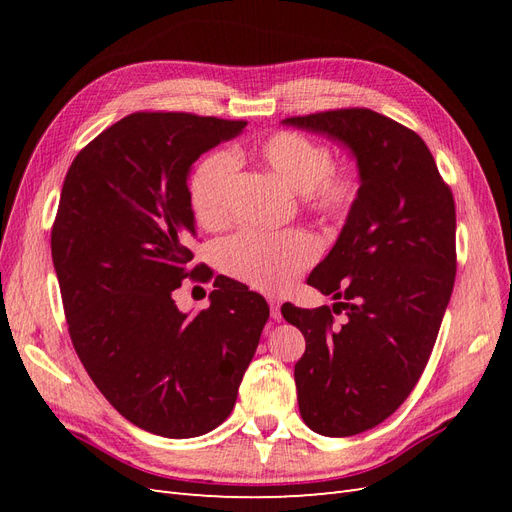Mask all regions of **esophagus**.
I'll return each mask as SVG.
<instances>
[{
    "instance_id": "esophagus-1",
    "label": "esophagus",
    "mask_w": 512,
    "mask_h": 512,
    "mask_svg": "<svg viewBox=\"0 0 512 512\" xmlns=\"http://www.w3.org/2000/svg\"><path fill=\"white\" fill-rule=\"evenodd\" d=\"M267 301H269V307H271V316H273L275 320H280V318H282V312H280L282 301L277 299V297H267Z\"/></svg>"
}]
</instances>
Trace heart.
Wrapping results in <instances>:
<instances>
[{
  "instance_id": "obj_1",
  "label": "heart",
  "mask_w": 512,
  "mask_h": 512,
  "mask_svg": "<svg viewBox=\"0 0 512 512\" xmlns=\"http://www.w3.org/2000/svg\"><path fill=\"white\" fill-rule=\"evenodd\" d=\"M252 156L292 194H299L307 211L322 220H344L361 192V175L354 166H333L331 149L301 132L282 130L262 138ZM235 162L213 153L190 179V205L205 228H220L230 218V185ZM318 256L316 241L301 230L267 235L245 230L228 239L220 262L228 275L258 290H282L294 282Z\"/></svg>"
}]
</instances>
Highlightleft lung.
Wrapping results in <instances>:
<instances>
[{
	"label": "left lung",
	"mask_w": 512,
	"mask_h": 512,
	"mask_svg": "<svg viewBox=\"0 0 512 512\" xmlns=\"http://www.w3.org/2000/svg\"><path fill=\"white\" fill-rule=\"evenodd\" d=\"M282 123L352 151L361 192L307 284L333 309L282 305L305 337L294 365L305 425L329 438L367 431L412 393L436 344L457 273L455 200L423 138L369 108ZM347 312L342 328L332 312Z\"/></svg>",
	"instance_id": "1"
}]
</instances>
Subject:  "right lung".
I'll list each match as a JSON object with an SVG mask.
<instances>
[{"instance_id": "obj_1", "label": "right lung", "mask_w": 512, "mask_h": 512, "mask_svg": "<svg viewBox=\"0 0 512 512\" xmlns=\"http://www.w3.org/2000/svg\"><path fill=\"white\" fill-rule=\"evenodd\" d=\"M247 121L132 113L74 158L51 232L70 339L89 378L123 418L164 438L226 421L269 320L265 297L215 277L211 305L177 309L196 235L188 175Z\"/></svg>"}]
</instances>
